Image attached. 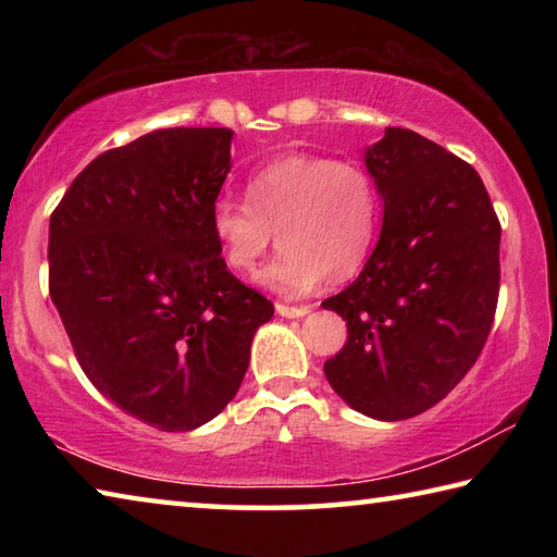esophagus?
I'll use <instances>...</instances> for the list:
<instances>
[{
	"mask_svg": "<svg viewBox=\"0 0 557 557\" xmlns=\"http://www.w3.org/2000/svg\"><path fill=\"white\" fill-rule=\"evenodd\" d=\"M275 309H277V314L285 317V319H297V317H305V314L312 312V307H309V305L292 307V305H282V301H277Z\"/></svg>",
	"mask_w": 557,
	"mask_h": 557,
	"instance_id": "esophagus-1",
	"label": "esophagus"
}]
</instances>
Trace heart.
Here are the masks:
<instances>
[{
	"instance_id": "obj_1",
	"label": "heart",
	"mask_w": 557,
	"mask_h": 557,
	"mask_svg": "<svg viewBox=\"0 0 557 557\" xmlns=\"http://www.w3.org/2000/svg\"><path fill=\"white\" fill-rule=\"evenodd\" d=\"M379 228V194L361 166L326 157L292 154L248 178L245 201L223 196L211 209V231L225 265L250 275L272 233L280 256L260 282L299 297L319 282L342 285L371 256Z\"/></svg>"
}]
</instances>
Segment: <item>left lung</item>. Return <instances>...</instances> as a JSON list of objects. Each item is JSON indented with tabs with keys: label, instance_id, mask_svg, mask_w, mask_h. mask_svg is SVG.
I'll return each instance as SVG.
<instances>
[{
	"label": "left lung",
	"instance_id": "8db88e82",
	"mask_svg": "<svg viewBox=\"0 0 557 557\" xmlns=\"http://www.w3.org/2000/svg\"><path fill=\"white\" fill-rule=\"evenodd\" d=\"M363 162L383 228L361 275L322 301L348 329L324 373L354 410L393 422L437 405L482 354L502 225L474 166L418 132L385 127Z\"/></svg>",
	"mask_w": 557,
	"mask_h": 557
}]
</instances>
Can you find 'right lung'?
Here are the masks:
<instances>
[{
	"label": "right lung",
	"mask_w": 557,
	"mask_h": 557,
	"mask_svg": "<svg viewBox=\"0 0 557 557\" xmlns=\"http://www.w3.org/2000/svg\"><path fill=\"white\" fill-rule=\"evenodd\" d=\"M225 127L154 129L73 178L49 225V292L83 373L164 432L238 393L275 307L233 277L211 231L231 172Z\"/></svg>",
	"instance_id": "obj_1"
}]
</instances>
